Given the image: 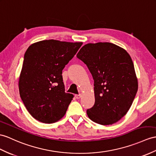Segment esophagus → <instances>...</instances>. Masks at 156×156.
<instances>
[{"instance_id": "1", "label": "esophagus", "mask_w": 156, "mask_h": 156, "mask_svg": "<svg viewBox=\"0 0 156 156\" xmlns=\"http://www.w3.org/2000/svg\"><path fill=\"white\" fill-rule=\"evenodd\" d=\"M75 98H77V99H79V98H80L81 97V94H75Z\"/></svg>"}]
</instances>
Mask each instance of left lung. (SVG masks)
I'll return each mask as SVG.
<instances>
[{
    "instance_id": "1",
    "label": "left lung",
    "mask_w": 156,
    "mask_h": 156,
    "mask_svg": "<svg viewBox=\"0 0 156 156\" xmlns=\"http://www.w3.org/2000/svg\"><path fill=\"white\" fill-rule=\"evenodd\" d=\"M77 58L84 62L94 79L95 102L87 114L101 125L116 123L130 109L138 90L134 64L128 52L109 42L87 44Z\"/></svg>"
}]
</instances>
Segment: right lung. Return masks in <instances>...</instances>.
<instances>
[{"label":"right lung","instance_id":"obj_1","mask_svg":"<svg viewBox=\"0 0 156 156\" xmlns=\"http://www.w3.org/2000/svg\"><path fill=\"white\" fill-rule=\"evenodd\" d=\"M82 44L43 40L26 50L19 92L26 109L37 120L54 123L66 115L73 95L65 92L62 70Z\"/></svg>","mask_w":156,"mask_h":156}]
</instances>
